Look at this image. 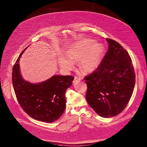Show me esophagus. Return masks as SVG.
Wrapping results in <instances>:
<instances>
[{
  "label": "esophagus",
  "instance_id": "esophagus-1",
  "mask_svg": "<svg viewBox=\"0 0 147 147\" xmlns=\"http://www.w3.org/2000/svg\"><path fill=\"white\" fill-rule=\"evenodd\" d=\"M80 80H81V78H80V77H77V76H75V77H74V81H73V83L74 84V83H76V82H77L80 81Z\"/></svg>",
  "mask_w": 147,
  "mask_h": 147
}]
</instances>
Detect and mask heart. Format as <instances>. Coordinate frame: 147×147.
<instances>
[{"label":"heart","instance_id":"obj_1","mask_svg":"<svg viewBox=\"0 0 147 147\" xmlns=\"http://www.w3.org/2000/svg\"><path fill=\"white\" fill-rule=\"evenodd\" d=\"M95 42L92 39H85L74 42L67 49L69 58H59L60 66L63 69L70 70L74 67L73 61H80V67L84 73H91L95 71L100 65L105 51V47L102 44Z\"/></svg>","mask_w":147,"mask_h":147}]
</instances>
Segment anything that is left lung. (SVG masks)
<instances>
[{"label":"left lung","mask_w":147,"mask_h":147,"mask_svg":"<svg viewBox=\"0 0 147 147\" xmlns=\"http://www.w3.org/2000/svg\"><path fill=\"white\" fill-rule=\"evenodd\" d=\"M109 49L98 68L85 78L86 100L99 116H117L127 106L135 84L132 60L123 47L106 38Z\"/></svg>","instance_id":"obj_1"}]
</instances>
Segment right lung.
<instances>
[{
  "instance_id": "obj_1",
  "label": "right lung",
  "mask_w": 147,
  "mask_h": 147,
  "mask_svg": "<svg viewBox=\"0 0 147 147\" xmlns=\"http://www.w3.org/2000/svg\"><path fill=\"white\" fill-rule=\"evenodd\" d=\"M27 48L21 53L13 67L14 91L20 106L30 117L52 123L58 120L65 111V92L71 86L74 78L71 76L54 75L36 84L24 80L20 73L19 60Z\"/></svg>"
}]
</instances>
